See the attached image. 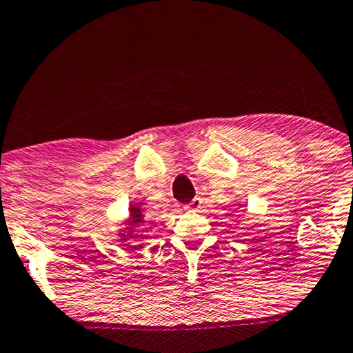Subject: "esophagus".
<instances>
[{
    "instance_id": "esophagus-1",
    "label": "esophagus",
    "mask_w": 353,
    "mask_h": 353,
    "mask_svg": "<svg viewBox=\"0 0 353 353\" xmlns=\"http://www.w3.org/2000/svg\"><path fill=\"white\" fill-rule=\"evenodd\" d=\"M184 208L189 210V211H199L200 208H202V199H200V197L192 199L191 202H189Z\"/></svg>"
}]
</instances>
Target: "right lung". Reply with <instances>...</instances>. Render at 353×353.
Returning a JSON list of instances; mask_svg holds the SVG:
<instances>
[{
  "instance_id": "obj_1",
  "label": "right lung",
  "mask_w": 353,
  "mask_h": 353,
  "mask_svg": "<svg viewBox=\"0 0 353 353\" xmlns=\"http://www.w3.org/2000/svg\"><path fill=\"white\" fill-rule=\"evenodd\" d=\"M143 214H145V211L142 210V207H140V203H131V205H129L128 218L124 219V222L121 224L123 227L117 233V235L120 236V240H118V241H121L123 246H128L129 245V240L135 236L134 235L135 229H137L140 224H143V222H145L143 221V218H145Z\"/></svg>"
}]
</instances>
